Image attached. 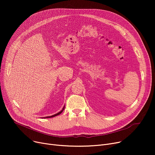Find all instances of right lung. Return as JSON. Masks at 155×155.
<instances>
[{
  "label": "right lung",
  "mask_w": 155,
  "mask_h": 155,
  "mask_svg": "<svg viewBox=\"0 0 155 155\" xmlns=\"http://www.w3.org/2000/svg\"><path fill=\"white\" fill-rule=\"evenodd\" d=\"M64 107H63V109L60 111V112H59L58 113H57V114H54V115H53V116H48V117H43V118H50V117H54V116H58V115H59V114H60L63 111V110H64Z\"/></svg>",
  "instance_id": "add662e5"
}]
</instances>
